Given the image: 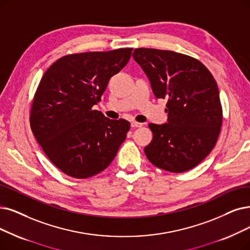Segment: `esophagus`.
I'll return each instance as SVG.
<instances>
[{
    "label": "esophagus",
    "instance_id": "obj_1",
    "mask_svg": "<svg viewBox=\"0 0 250 250\" xmlns=\"http://www.w3.org/2000/svg\"><path fill=\"white\" fill-rule=\"evenodd\" d=\"M142 126H143V123H138V122H135V121L131 122V127L132 128H137V127H142Z\"/></svg>",
    "mask_w": 250,
    "mask_h": 250
}]
</instances>
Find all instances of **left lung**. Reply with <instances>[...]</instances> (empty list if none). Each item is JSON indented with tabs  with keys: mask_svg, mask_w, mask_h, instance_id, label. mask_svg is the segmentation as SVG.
<instances>
[{
	"mask_svg": "<svg viewBox=\"0 0 250 250\" xmlns=\"http://www.w3.org/2000/svg\"><path fill=\"white\" fill-rule=\"evenodd\" d=\"M132 55L155 96L167 99L168 123L148 125L154 136L146 156L166 171H188L212 151L221 132L223 109L215 80L202 62L182 53L137 48Z\"/></svg>",
	"mask_w": 250,
	"mask_h": 250,
	"instance_id": "8db88e82",
	"label": "left lung"
}]
</instances>
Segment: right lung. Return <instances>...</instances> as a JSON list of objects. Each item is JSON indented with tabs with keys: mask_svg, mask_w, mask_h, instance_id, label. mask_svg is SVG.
<instances>
[{
	"mask_svg": "<svg viewBox=\"0 0 250 250\" xmlns=\"http://www.w3.org/2000/svg\"><path fill=\"white\" fill-rule=\"evenodd\" d=\"M131 51L121 48L65 55L40 81L31 128L50 161L66 175L88 178L104 170L125 141L130 123L108 119L92 107Z\"/></svg>",
	"mask_w": 250,
	"mask_h": 250,
	"instance_id": "1",
	"label": "right lung"
}]
</instances>
